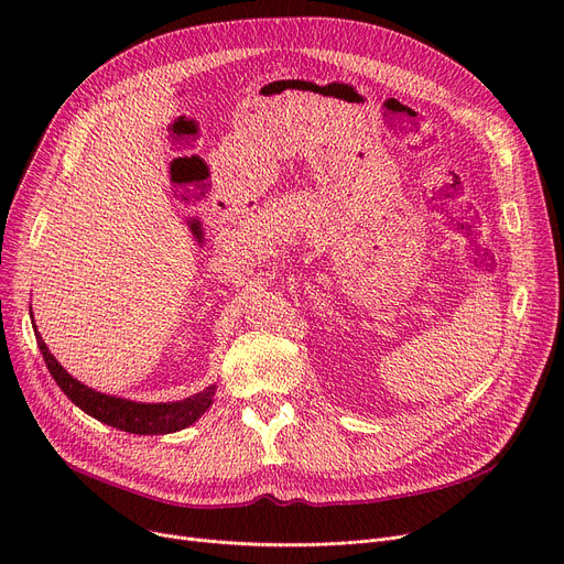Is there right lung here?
I'll return each mask as SVG.
<instances>
[{"instance_id": "add662e5", "label": "right lung", "mask_w": 564, "mask_h": 564, "mask_svg": "<svg viewBox=\"0 0 564 564\" xmlns=\"http://www.w3.org/2000/svg\"><path fill=\"white\" fill-rule=\"evenodd\" d=\"M36 343L41 347L43 359L47 364L50 375L58 383L70 402H75L88 416L98 419L100 423H107L116 430H123L130 434H169L185 430L194 421H198L205 409L213 404L215 387H207L203 393L192 395L181 402H169V404H139L121 398H111L105 393H96L77 379H73L58 361L52 357L50 349L45 347V340L36 332Z\"/></svg>"}]
</instances>
